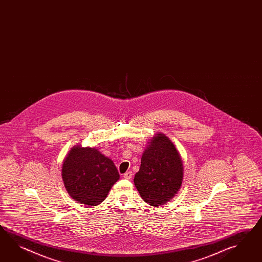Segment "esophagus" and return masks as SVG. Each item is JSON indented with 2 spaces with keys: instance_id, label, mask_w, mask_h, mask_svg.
I'll use <instances>...</instances> for the list:
<instances>
[{
  "instance_id": "1",
  "label": "esophagus",
  "mask_w": 262,
  "mask_h": 262,
  "mask_svg": "<svg viewBox=\"0 0 262 262\" xmlns=\"http://www.w3.org/2000/svg\"><path fill=\"white\" fill-rule=\"evenodd\" d=\"M123 177L125 179H132L133 177V172L132 171H128V172L124 173V175H123Z\"/></svg>"
}]
</instances>
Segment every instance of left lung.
<instances>
[{"mask_svg":"<svg viewBox=\"0 0 262 262\" xmlns=\"http://www.w3.org/2000/svg\"><path fill=\"white\" fill-rule=\"evenodd\" d=\"M184 177L181 155L165 134H155L141 158L134 185L149 205L161 206L179 191Z\"/></svg>","mask_w":262,"mask_h":262,"instance_id":"obj_1","label":"left lung"}]
</instances>
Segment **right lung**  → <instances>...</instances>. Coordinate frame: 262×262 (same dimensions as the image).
Here are the masks:
<instances>
[{"mask_svg":"<svg viewBox=\"0 0 262 262\" xmlns=\"http://www.w3.org/2000/svg\"><path fill=\"white\" fill-rule=\"evenodd\" d=\"M61 176L71 197L90 206L101 204L120 177L114 162L96 147L77 145L64 159Z\"/></svg>","mask_w":262,"mask_h":262,"instance_id":"right-lung-1","label":"right lung"}]
</instances>
